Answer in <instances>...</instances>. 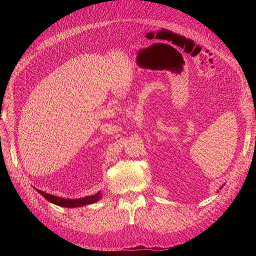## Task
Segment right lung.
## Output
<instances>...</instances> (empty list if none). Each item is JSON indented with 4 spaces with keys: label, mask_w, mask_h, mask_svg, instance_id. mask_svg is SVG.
Listing matches in <instances>:
<instances>
[{
    "label": "right lung",
    "mask_w": 256,
    "mask_h": 256,
    "mask_svg": "<svg viewBox=\"0 0 256 256\" xmlns=\"http://www.w3.org/2000/svg\"><path fill=\"white\" fill-rule=\"evenodd\" d=\"M40 194L46 198L48 200L49 202L62 206V207H69V208H74V207H81L84 205H88V204H92L97 202V200L102 198V193L98 192L97 194L95 196H86V198H78V200H67V198H58V196H54L52 194H48L44 191H40L36 189Z\"/></svg>",
    "instance_id": "add662e5"
}]
</instances>
